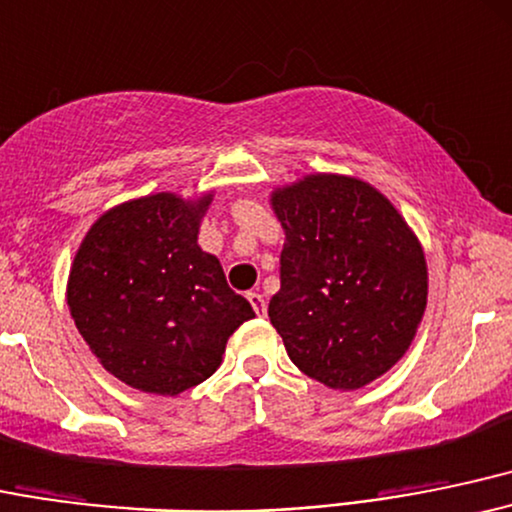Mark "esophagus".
Returning <instances> with one entry per match:
<instances>
[{
  "label": "esophagus",
  "mask_w": 512,
  "mask_h": 512,
  "mask_svg": "<svg viewBox=\"0 0 512 512\" xmlns=\"http://www.w3.org/2000/svg\"><path fill=\"white\" fill-rule=\"evenodd\" d=\"M246 300L251 302V307H254V312L258 317H263L266 314V300H263V295H258V292H246Z\"/></svg>",
  "instance_id": "obj_1"
}]
</instances>
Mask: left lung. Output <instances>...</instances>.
I'll list each match as a JSON object with an SVG mask.
<instances>
[{
	"mask_svg": "<svg viewBox=\"0 0 512 512\" xmlns=\"http://www.w3.org/2000/svg\"><path fill=\"white\" fill-rule=\"evenodd\" d=\"M285 229L268 317L307 377L353 392L404 358L428 302L423 246L370 183L309 174L275 188Z\"/></svg>",
	"mask_w": 512,
	"mask_h": 512,
	"instance_id": "left-lung-1",
	"label": "left lung"
}]
</instances>
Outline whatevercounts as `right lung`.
<instances>
[{"label": "right lung", "instance_id": "1", "mask_svg": "<svg viewBox=\"0 0 512 512\" xmlns=\"http://www.w3.org/2000/svg\"><path fill=\"white\" fill-rule=\"evenodd\" d=\"M212 193H154L106 210L79 244L67 304L99 363L132 389L176 396L222 363L254 309L198 246Z\"/></svg>", "mask_w": 512, "mask_h": 512}]
</instances>
